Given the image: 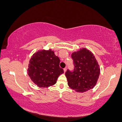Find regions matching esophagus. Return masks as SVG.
<instances>
[{"label": "esophagus", "mask_w": 122, "mask_h": 122, "mask_svg": "<svg viewBox=\"0 0 122 122\" xmlns=\"http://www.w3.org/2000/svg\"><path fill=\"white\" fill-rule=\"evenodd\" d=\"M66 70H67V68H65L64 69H63V71H64V72H65V73L66 72Z\"/></svg>", "instance_id": "34e87169"}]
</instances>
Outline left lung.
Listing matches in <instances>:
<instances>
[{"label": "left lung", "mask_w": 122, "mask_h": 122, "mask_svg": "<svg viewBox=\"0 0 122 122\" xmlns=\"http://www.w3.org/2000/svg\"><path fill=\"white\" fill-rule=\"evenodd\" d=\"M74 68L65 73L68 85L73 90L84 92L95 86L99 79L100 68L94 54L86 48H81L71 55Z\"/></svg>", "instance_id": "1"}]
</instances>
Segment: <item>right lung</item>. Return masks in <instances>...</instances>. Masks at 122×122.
<instances>
[{"label": "right lung", "instance_id": "right-lung-1", "mask_svg": "<svg viewBox=\"0 0 122 122\" xmlns=\"http://www.w3.org/2000/svg\"><path fill=\"white\" fill-rule=\"evenodd\" d=\"M60 62L54 51L40 50L30 58L27 73L38 86L48 88L56 84L59 76L64 73L59 66Z\"/></svg>", "mask_w": 122, "mask_h": 122}]
</instances>
